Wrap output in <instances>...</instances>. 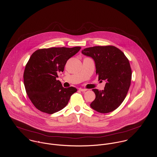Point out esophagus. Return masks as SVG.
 I'll use <instances>...</instances> for the list:
<instances>
[{"mask_svg": "<svg viewBox=\"0 0 157 157\" xmlns=\"http://www.w3.org/2000/svg\"><path fill=\"white\" fill-rule=\"evenodd\" d=\"M79 90H80V91H82V92H85L87 90H86V89H83V88H80Z\"/></svg>", "mask_w": 157, "mask_h": 157, "instance_id": "1", "label": "esophagus"}]
</instances>
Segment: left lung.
Returning a JSON list of instances; mask_svg holds the SVG:
<instances>
[{
	"label": "left lung",
	"instance_id": "left-lung-1",
	"mask_svg": "<svg viewBox=\"0 0 157 157\" xmlns=\"http://www.w3.org/2000/svg\"><path fill=\"white\" fill-rule=\"evenodd\" d=\"M82 53L94 59L98 80L106 82L104 90H92L95 98L90 107L103 113L115 110L124 101L131 85L132 71L129 60L120 49L110 45L87 48Z\"/></svg>",
	"mask_w": 157,
	"mask_h": 157
}]
</instances>
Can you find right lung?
Returning a JSON list of instances; mask_svg holds the SVG:
<instances>
[{"label":"right lung","instance_id":"1","mask_svg":"<svg viewBox=\"0 0 157 157\" xmlns=\"http://www.w3.org/2000/svg\"><path fill=\"white\" fill-rule=\"evenodd\" d=\"M81 47L50 48L36 51L30 57L23 73L26 94L39 111L52 114L63 109L71 96L77 90L65 88L57 80L64 71L67 60Z\"/></svg>","mask_w":157,"mask_h":157}]
</instances>
